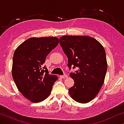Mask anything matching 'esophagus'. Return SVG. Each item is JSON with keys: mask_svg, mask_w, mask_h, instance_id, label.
Masks as SVG:
<instances>
[{"mask_svg": "<svg viewBox=\"0 0 124 124\" xmlns=\"http://www.w3.org/2000/svg\"><path fill=\"white\" fill-rule=\"evenodd\" d=\"M60 77L62 78L65 79V78H68V76H67V75H66V74H64V75L60 76Z\"/></svg>", "mask_w": 124, "mask_h": 124, "instance_id": "1", "label": "esophagus"}]
</instances>
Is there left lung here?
I'll use <instances>...</instances> for the list:
<instances>
[{
  "mask_svg": "<svg viewBox=\"0 0 124 124\" xmlns=\"http://www.w3.org/2000/svg\"><path fill=\"white\" fill-rule=\"evenodd\" d=\"M59 40L68 57V67L78 69L70 74L74 84L69 89V95L77 102L89 103L97 95L104 82L107 62L104 47L87 35H63Z\"/></svg>",
  "mask_w": 124,
  "mask_h": 124,
  "instance_id": "obj_1",
  "label": "left lung"
}]
</instances>
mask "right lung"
Masks as SVG:
<instances>
[{
  "mask_svg": "<svg viewBox=\"0 0 124 124\" xmlns=\"http://www.w3.org/2000/svg\"><path fill=\"white\" fill-rule=\"evenodd\" d=\"M59 42L56 37H33L25 40L15 50L13 79L20 92L31 102H40L48 97L58 79L57 76L48 74L43 64Z\"/></svg>",
  "mask_w": 124,
  "mask_h": 124,
  "instance_id": "right-lung-1",
  "label": "right lung"
}]
</instances>
